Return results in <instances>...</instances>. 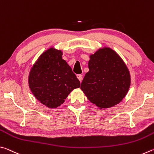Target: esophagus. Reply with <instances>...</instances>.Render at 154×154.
<instances>
[{"mask_svg": "<svg viewBox=\"0 0 154 154\" xmlns=\"http://www.w3.org/2000/svg\"><path fill=\"white\" fill-rule=\"evenodd\" d=\"M77 77L78 78V79L79 80L80 82H82V80H83V76H82V75H77Z\"/></svg>", "mask_w": 154, "mask_h": 154, "instance_id": "obj_1", "label": "esophagus"}]
</instances>
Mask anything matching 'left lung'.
<instances>
[{
  "instance_id": "1",
  "label": "left lung",
  "mask_w": 154,
  "mask_h": 154,
  "mask_svg": "<svg viewBox=\"0 0 154 154\" xmlns=\"http://www.w3.org/2000/svg\"><path fill=\"white\" fill-rule=\"evenodd\" d=\"M88 68L81 84L88 100L100 109L120 103L130 85L129 71L120 57L110 48L100 49L90 56Z\"/></svg>"
}]
</instances>
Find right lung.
I'll use <instances>...</instances> for the list:
<instances>
[{"instance_id": "add662e5", "label": "right lung", "mask_w": 154, "mask_h": 154, "mask_svg": "<svg viewBox=\"0 0 154 154\" xmlns=\"http://www.w3.org/2000/svg\"><path fill=\"white\" fill-rule=\"evenodd\" d=\"M61 51L50 48L44 52L33 65L28 83L36 98L53 109L60 106L70 92L80 87V82Z\"/></svg>"}]
</instances>
